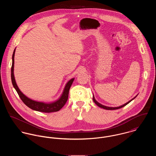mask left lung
I'll use <instances>...</instances> for the list:
<instances>
[{
  "mask_svg": "<svg viewBox=\"0 0 156 156\" xmlns=\"http://www.w3.org/2000/svg\"><path fill=\"white\" fill-rule=\"evenodd\" d=\"M137 95H136V97H134L133 98H132V99L131 100H130L129 101H128V102H127L126 103H125V104H124V105H121V106H118V107H108V106H105V105H103L100 104V103H98V102L95 99V97H94V95H93V101H94V102L98 107H100V108H101L105 109H106V110H116V109H121V108L124 107L125 106H126L127 104H129L130 102H131L133 100H134V99L137 97Z\"/></svg>",
  "mask_w": 156,
  "mask_h": 156,
  "instance_id": "obj_1",
  "label": "left lung"
}]
</instances>
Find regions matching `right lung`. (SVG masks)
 <instances>
[{"mask_svg": "<svg viewBox=\"0 0 156 156\" xmlns=\"http://www.w3.org/2000/svg\"><path fill=\"white\" fill-rule=\"evenodd\" d=\"M16 48L14 50L12 57V67H11V81L14 88L16 90L17 92L18 93L20 98L22 100L23 102L29 108L34 111H36L41 112L45 113H51L54 112L59 111L66 103L68 98V93L70 87L74 80V78L70 79L68 81L62 94H61V97L56 101L50 102V103H45L43 101H38L36 100H32L26 96L22 92L19 88L16 79L14 77V55H15Z\"/></svg>", "mask_w": 156, "mask_h": 156, "instance_id": "1", "label": "right lung"}]
</instances>
